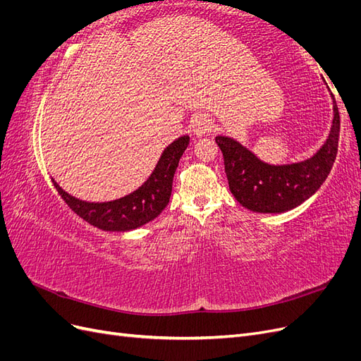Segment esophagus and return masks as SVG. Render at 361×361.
Here are the masks:
<instances>
[{
	"label": "esophagus",
	"instance_id": "obj_1",
	"mask_svg": "<svg viewBox=\"0 0 361 361\" xmlns=\"http://www.w3.org/2000/svg\"><path fill=\"white\" fill-rule=\"evenodd\" d=\"M211 130H212V122H211L209 118L199 117V118H195L194 122H192V133H194V135L203 137L206 134H209Z\"/></svg>",
	"mask_w": 361,
	"mask_h": 361
}]
</instances>
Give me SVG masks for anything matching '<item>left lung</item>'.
Instances as JSON below:
<instances>
[{"instance_id": "left-lung-1", "label": "left lung", "mask_w": 361, "mask_h": 361, "mask_svg": "<svg viewBox=\"0 0 361 361\" xmlns=\"http://www.w3.org/2000/svg\"><path fill=\"white\" fill-rule=\"evenodd\" d=\"M331 99L330 134L307 159L271 164L232 137H215L224 157L228 188L239 204L259 214H283L302 204L321 188L336 161L341 133V117L333 94Z\"/></svg>"}]
</instances>
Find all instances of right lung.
I'll use <instances>...</instances> for the list:
<instances>
[{
    "instance_id": "right-lung-1",
    "label": "right lung",
    "mask_w": 361,
    "mask_h": 361,
    "mask_svg": "<svg viewBox=\"0 0 361 361\" xmlns=\"http://www.w3.org/2000/svg\"><path fill=\"white\" fill-rule=\"evenodd\" d=\"M190 145V135L174 140L161 154L154 171L143 185L123 197L110 202H85L73 197L52 179L54 187L71 209L82 220L105 232H129L147 224L170 202L173 176Z\"/></svg>"
}]
</instances>
